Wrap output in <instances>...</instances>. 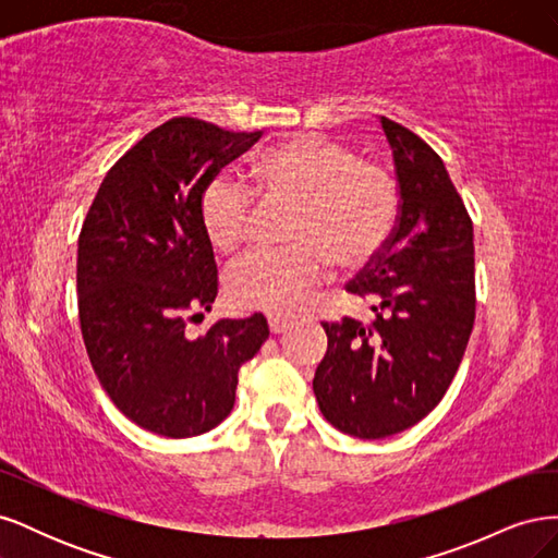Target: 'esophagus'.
Segmentation results:
<instances>
[{
	"label": "esophagus",
	"instance_id": "34e87169",
	"mask_svg": "<svg viewBox=\"0 0 558 558\" xmlns=\"http://www.w3.org/2000/svg\"><path fill=\"white\" fill-rule=\"evenodd\" d=\"M267 324H269V330H272L275 335H279V332H283L286 328H289V318L277 316V314H269L267 316Z\"/></svg>",
	"mask_w": 558,
	"mask_h": 558
}]
</instances>
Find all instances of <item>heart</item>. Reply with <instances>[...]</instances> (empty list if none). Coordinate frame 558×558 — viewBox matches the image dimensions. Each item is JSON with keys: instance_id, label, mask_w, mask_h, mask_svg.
Listing matches in <instances>:
<instances>
[{"instance_id": "b5f03b06", "label": "heart", "mask_w": 558, "mask_h": 558, "mask_svg": "<svg viewBox=\"0 0 558 558\" xmlns=\"http://www.w3.org/2000/svg\"><path fill=\"white\" fill-rule=\"evenodd\" d=\"M253 191L293 205L283 248H263L228 275L232 305L295 314L330 277L332 260L347 269L379 256L396 228L400 195L393 177L373 160L324 134H295L253 162ZM256 202L246 185L211 179L199 195V226L209 244L232 256L251 242Z\"/></svg>"}]
</instances>
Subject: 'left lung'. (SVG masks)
Listing matches in <instances>:
<instances>
[{
	"label": "left lung",
	"instance_id": "obj_1",
	"mask_svg": "<svg viewBox=\"0 0 558 558\" xmlns=\"http://www.w3.org/2000/svg\"><path fill=\"white\" fill-rule=\"evenodd\" d=\"M393 150L400 209L379 256L347 291L377 302L369 326L324 324L328 351L314 375L318 410L361 440L414 426L435 410L475 324L472 221L442 158L408 128L379 116Z\"/></svg>",
	"mask_w": 558,
	"mask_h": 558
}]
</instances>
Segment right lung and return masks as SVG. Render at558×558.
Masks as SVG:
<instances>
[{
	"mask_svg": "<svg viewBox=\"0 0 558 558\" xmlns=\"http://www.w3.org/2000/svg\"><path fill=\"white\" fill-rule=\"evenodd\" d=\"M260 134L172 118L111 167L83 221L76 291L90 365L116 408L156 435L181 440L221 424L240 367L269 337L263 314L185 332L218 293L199 195Z\"/></svg>",
	"mask_w": 558,
	"mask_h": 558,
	"instance_id": "add662e5",
	"label": "right lung"
}]
</instances>
